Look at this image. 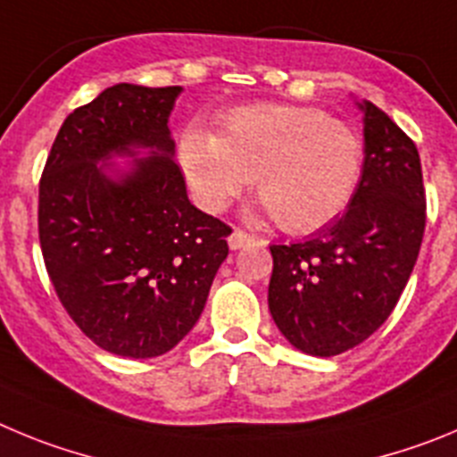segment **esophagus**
<instances>
[{"label": "esophagus", "instance_id": "1", "mask_svg": "<svg viewBox=\"0 0 457 457\" xmlns=\"http://www.w3.org/2000/svg\"><path fill=\"white\" fill-rule=\"evenodd\" d=\"M253 241H254V237H250V234L244 232V229H234V232L229 234V238H228V244H229V248H232V250L245 248V245H250Z\"/></svg>", "mask_w": 457, "mask_h": 457}]
</instances>
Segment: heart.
Returning <instances> with one entry per match:
<instances>
[{"label":"heart","instance_id":"obj_1","mask_svg":"<svg viewBox=\"0 0 457 457\" xmlns=\"http://www.w3.org/2000/svg\"><path fill=\"white\" fill-rule=\"evenodd\" d=\"M179 168L200 207L219 212L254 191L285 232L305 234L337 219L355 195L361 141L326 111L298 104L237 106L219 134L188 127L179 138Z\"/></svg>","mask_w":457,"mask_h":457}]
</instances>
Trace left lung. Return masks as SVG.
<instances>
[{
    "label": "left lung",
    "mask_w": 457,
    "mask_h": 457,
    "mask_svg": "<svg viewBox=\"0 0 457 457\" xmlns=\"http://www.w3.org/2000/svg\"><path fill=\"white\" fill-rule=\"evenodd\" d=\"M355 104L364 163L346 213L305 241L270 245V316L291 346L314 357L339 355L387 320L426 228L417 145L376 104Z\"/></svg>",
    "instance_id": "obj_1"
}]
</instances>
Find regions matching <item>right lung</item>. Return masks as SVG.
Instances as JSON below:
<instances>
[{"mask_svg": "<svg viewBox=\"0 0 457 457\" xmlns=\"http://www.w3.org/2000/svg\"><path fill=\"white\" fill-rule=\"evenodd\" d=\"M179 93L102 90L65 118L40 179V248L59 300L97 346L134 360L163 355L198 323L232 232L187 195L168 127Z\"/></svg>", "mask_w": 457, "mask_h": 457, "instance_id": "obj_1", "label": "right lung"}]
</instances>
